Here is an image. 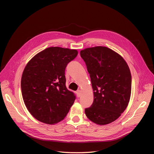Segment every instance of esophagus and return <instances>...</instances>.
<instances>
[{"instance_id":"34e87169","label":"esophagus","mask_w":154,"mask_h":154,"mask_svg":"<svg viewBox=\"0 0 154 154\" xmlns=\"http://www.w3.org/2000/svg\"><path fill=\"white\" fill-rule=\"evenodd\" d=\"M79 57H80V56H79Z\"/></svg>"}]
</instances>
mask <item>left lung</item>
I'll return each instance as SVG.
<instances>
[{
    "mask_svg": "<svg viewBox=\"0 0 154 154\" xmlns=\"http://www.w3.org/2000/svg\"><path fill=\"white\" fill-rule=\"evenodd\" d=\"M78 51L51 47L27 63L21 78L22 95L29 113L39 122L54 125L62 121L76 99L66 86L65 69Z\"/></svg>",
    "mask_w": 154,
    "mask_h": 154,
    "instance_id": "1",
    "label": "left lung"
}]
</instances>
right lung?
Here are the masks:
<instances>
[{
    "label": "right lung",
    "instance_id": "obj_1",
    "mask_svg": "<svg viewBox=\"0 0 154 154\" xmlns=\"http://www.w3.org/2000/svg\"><path fill=\"white\" fill-rule=\"evenodd\" d=\"M90 74L94 101L85 109L88 119L99 125L117 119L127 109L130 99L132 77L122 56L102 46L80 51Z\"/></svg>",
    "mask_w": 154,
    "mask_h": 154
}]
</instances>
